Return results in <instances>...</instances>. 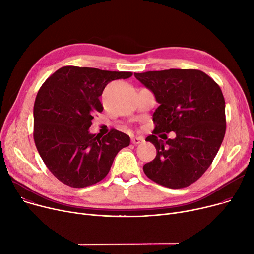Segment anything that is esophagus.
I'll use <instances>...</instances> for the list:
<instances>
[{
  "label": "esophagus",
  "instance_id": "obj_1",
  "mask_svg": "<svg viewBox=\"0 0 254 254\" xmlns=\"http://www.w3.org/2000/svg\"><path fill=\"white\" fill-rule=\"evenodd\" d=\"M131 141L133 144H139L143 141V137H141V136H133L131 138Z\"/></svg>",
  "mask_w": 254,
  "mask_h": 254
}]
</instances>
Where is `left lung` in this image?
<instances>
[{"label":"left lung","instance_id":"left-lung-1","mask_svg":"<svg viewBox=\"0 0 254 254\" xmlns=\"http://www.w3.org/2000/svg\"><path fill=\"white\" fill-rule=\"evenodd\" d=\"M160 105L152 115L153 134L175 132L176 137L149 135L157 155L143 166L146 176L169 188L189 186L208 169L226 132L225 99L220 86L199 70L169 69L134 73Z\"/></svg>","mask_w":254,"mask_h":254}]
</instances>
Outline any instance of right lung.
<instances>
[{"instance_id": "right-lung-1", "label": "right lung", "mask_w": 254, "mask_h": 254, "mask_svg": "<svg viewBox=\"0 0 254 254\" xmlns=\"http://www.w3.org/2000/svg\"><path fill=\"white\" fill-rule=\"evenodd\" d=\"M131 72L66 66L49 77L33 107L34 142L54 176L82 188L103 180L114 159L130 137L111 130L104 137L91 134L93 115L103 111L100 96L108 83L127 79Z\"/></svg>"}]
</instances>
